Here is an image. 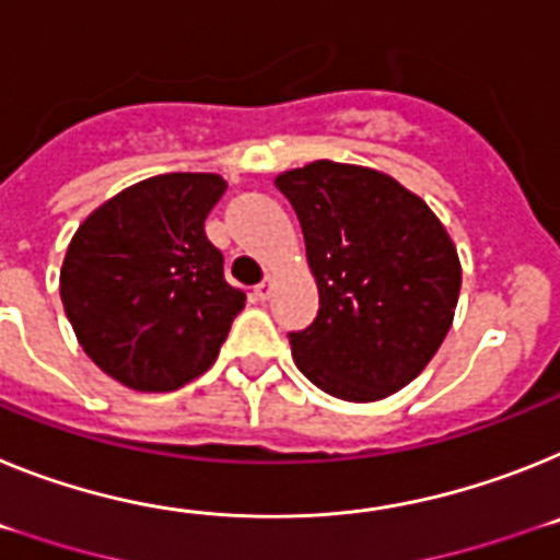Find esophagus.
Instances as JSON below:
<instances>
[{
    "label": "esophagus",
    "instance_id": "esophagus-1",
    "mask_svg": "<svg viewBox=\"0 0 560 560\" xmlns=\"http://www.w3.org/2000/svg\"><path fill=\"white\" fill-rule=\"evenodd\" d=\"M270 290H273V279H265L261 284L253 287V295H256L259 301H265V299H270Z\"/></svg>",
    "mask_w": 560,
    "mask_h": 560
}]
</instances>
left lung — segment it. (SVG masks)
Here are the masks:
<instances>
[{
    "mask_svg": "<svg viewBox=\"0 0 560 560\" xmlns=\"http://www.w3.org/2000/svg\"><path fill=\"white\" fill-rule=\"evenodd\" d=\"M307 242L318 315L290 332L320 392L374 402L415 381L454 324L462 267L417 194L366 165L315 160L276 177Z\"/></svg>",
    "mask_w": 560,
    "mask_h": 560,
    "instance_id": "left-lung-1",
    "label": "left lung"
}]
</instances>
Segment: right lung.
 <instances>
[{"instance_id": "right-lung-1", "label": "right lung", "mask_w": 560, "mask_h": 560, "mask_svg": "<svg viewBox=\"0 0 560 560\" xmlns=\"http://www.w3.org/2000/svg\"><path fill=\"white\" fill-rule=\"evenodd\" d=\"M225 188L220 174H158L95 208L67 247L61 301L78 343L135 392L208 372L245 307L206 236Z\"/></svg>"}]
</instances>
